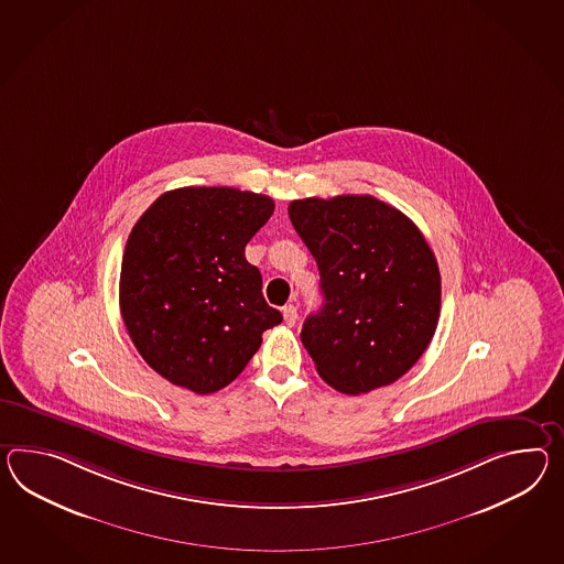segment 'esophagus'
<instances>
[{
	"instance_id": "obj_1",
	"label": "esophagus",
	"mask_w": 564,
	"mask_h": 564,
	"mask_svg": "<svg viewBox=\"0 0 564 564\" xmlns=\"http://www.w3.org/2000/svg\"><path fill=\"white\" fill-rule=\"evenodd\" d=\"M283 319H285L289 328L295 326V322H297V307L295 305H285L283 307Z\"/></svg>"
}]
</instances>
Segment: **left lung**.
Returning a JSON list of instances; mask_svg holds the SVG:
<instances>
[{
    "label": "left lung",
    "instance_id": "1",
    "mask_svg": "<svg viewBox=\"0 0 564 564\" xmlns=\"http://www.w3.org/2000/svg\"><path fill=\"white\" fill-rule=\"evenodd\" d=\"M289 218L324 293L302 328L319 377L346 395L395 383L438 326V262L426 238L372 195L295 199Z\"/></svg>",
    "mask_w": 564,
    "mask_h": 564
}]
</instances>
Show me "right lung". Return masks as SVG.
<instances>
[{
	"label": "right lung",
	"mask_w": 564,
	"mask_h": 564,
	"mask_svg": "<svg viewBox=\"0 0 564 564\" xmlns=\"http://www.w3.org/2000/svg\"><path fill=\"white\" fill-rule=\"evenodd\" d=\"M275 204L232 187H181L128 236L120 312L140 357L166 381L207 395L232 383L281 324L245 247Z\"/></svg>",
	"instance_id": "right-lung-1"
}]
</instances>
